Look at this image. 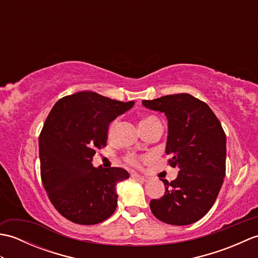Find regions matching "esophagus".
<instances>
[{"label":"esophagus","mask_w":258,"mask_h":258,"mask_svg":"<svg viewBox=\"0 0 258 258\" xmlns=\"http://www.w3.org/2000/svg\"><path fill=\"white\" fill-rule=\"evenodd\" d=\"M131 177L134 178V179L141 180V182H145V180L147 179V177L144 176V175H141V174H138V173H132V174H131Z\"/></svg>","instance_id":"34e87169"}]
</instances>
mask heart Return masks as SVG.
<instances>
[{
    "label": "heart",
    "instance_id": "obj_1",
    "mask_svg": "<svg viewBox=\"0 0 258 258\" xmlns=\"http://www.w3.org/2000/svg\"><path fill=\"white\" fill-rule=\"evenodd\" d=\"M153 119H156V117H154V116H145V117H143V118L141 119L140 126L145 124V123H149L150 120H153ZM115 126H116V120H114V122H112L111 124H109V126H108V132H107L109 136H111V135L113 134L114 130H115ZM125 162L131 164V165L139 166L140 164H141V158L138 157V156L133 155V154H130V155H127V156L125 157Z\"/></svg>",
    "mask_w": 258,
    "mask_h": 258
}]
</instances>
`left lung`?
<instances>
[{
    "label": "left lung",
    "instance_id": "1",
    "mask_svg": "<svg viewBox=\"0 0 258 258\" xmlns=\"http://www.w3.org/2000/svg\"><path fill=\"white\" fill-rule=\"evenodd\" d=\"M142 104L166 115L168 164L178 168L171 183L161 178L165 194L150 202L151 211L171 225L195 223L211 210L225 177V132L210 106L186 93Z\"/></svg>",
    "mask_w": 258,
    "mask_h": 258
}]
</instances>
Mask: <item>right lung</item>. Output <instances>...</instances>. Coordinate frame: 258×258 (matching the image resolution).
I'll return each mask as SVG.
<instances>
[{
	"mask_svg": "<svg viewBox=\"0 0 258 258\" xmlns=\"http://www.w3.org/2000/svg\"><path fill=\"white\" fill-rule=\"evenodd\" d=\"M134 102L94 92H79L56 102L38 139L41 178L53 206L67 220L94 225L116 210V185L128 178L120 167H93V156L106 146L108 125Z\"/></svg>",
	"mask_w": 258,
	"mask_h": 258,
	"instance_id": "obj_1",
	"label": "right lung"
}]
</instances>
